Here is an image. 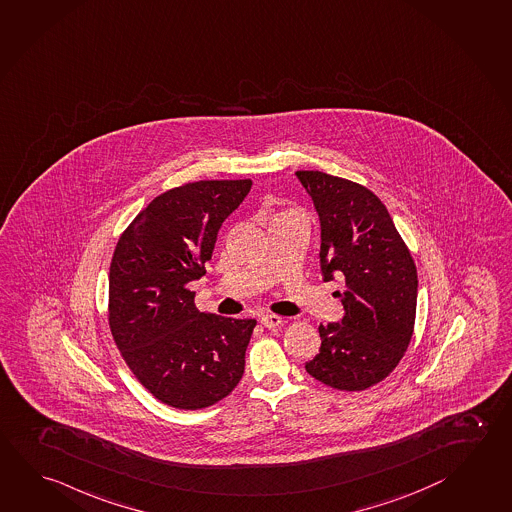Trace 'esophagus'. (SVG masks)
I'll use <instances>...</instances> for the list:
<instances>
[{"instance_id":"1","label":"esophagus","mask_w":512,"mask_h":512,"mask_svg":"<svg viewBox=\"0 0 512 512\" xmlns=\"http://www.w3.org/2000/svg\"><path fill=\"white\" fill-rule=\"evenodd\" d=\"M261 326L265 328H278L281 325V317L276 314H263L260 319Z\"/></svg>"}]
</instances>
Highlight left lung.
I'll use <instances>...</instances> for the list:
<instances>
[{
  "instance_id": "obj_1",
  "label": "left lung",
  "mask_w": 512,
  "mask_h": 512,
  "mask_svg": "<svg viewBox=\"0 0 512 512\" xmlns=\"http://www.w3.org/2000/svg\"><path fill=\"white\" fill-rule=\"evenodd\" d=\"M321 222V272L344 279L341 323L319 325V354L305 364L326 386L363 391L408 350L417 312V267L388 209L370 189L323 171H296Z\"/></svg>"
}]
</instances>
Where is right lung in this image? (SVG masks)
<instances>
[{
	"instance_id": "add662e5",
	"label": "right lung",
	"mask_w": 512,
	"mask_h": 512,
	"mask_svg": "<svg viewBox=\"0 0 512 512\" xmlns=\"http://www.w3.org/2000/svg\"><path fill=\"white\" fill-rule=\"evenodd\" d=\"M251 186L245 178L173 187L135 216L113 252V341L140 384L171 408L213 406L242 379L256 319L198 312L189 283L204 276L223 220Z\"/></svg>"
}]
</instances>
